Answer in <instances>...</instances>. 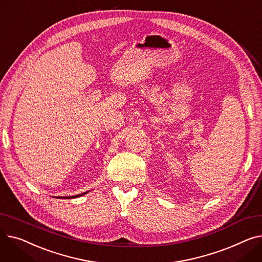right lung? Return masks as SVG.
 I'll use <instances>...</instances> for the list:
<instances>
[{
    "mask_svg": "<svg viewBox=\"0 0 262 262\" xmlns=\"http://www.w3.org/2000/svg\"><path fill=\"white\" fill-rule=\"evenodd\" d=\"M87 192H84V193H81V194H77V195H74V196H68V198H64V199H74V198H78V196H81V195H84V194H86ZM58 199H62V198H58Z\"/></svg>",
    "mask_w": 262,
    "mask_h": 262,
    "instance_id": "add662e5",
    "label": "right lung"
}]
</instances>
